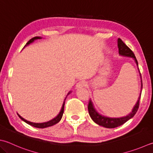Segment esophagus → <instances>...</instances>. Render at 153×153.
Segmentation results:
<instances>
[{"label":"esophagus","instance_id":"1","mask_svg":"<svg viewBox=\"0 0 153 153\" xmlns=\"http://www.w3.org/2000/svg\"><path fill=\"white\" fill-rule=\"evenodd\" d=\"M86 85V83L84 80H80L76 85V88H82Z\"/></svg>","mask_w":153,"mask_h":153}]
</instances>
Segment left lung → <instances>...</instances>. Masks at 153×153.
Wrapping results in <instances>:
<instances>
[{"instance_id": "8db88e82", "label": "left lung", "mask_w": 153, "mask_h": 153, "mask_svg": "<svg viewBox=\"0 0 153 153\" xmlns=\"http://www.w3.org/2000/svg\"><path fill=\"white\" fill-rule=\"evenodd\" d=\"M118 48H119V54H120V55L122 56L131 57V58L134 59L135 62H136V64L138 66L137 60L134 56V54L133 53V52H132L130 48H129L123 42V41L120 39H118ZM140 76L141 77L140 73ZM142 88H143V82H142V78H141V91H140L139 97L138 98L137 102L136 104H135V105L133 107V108H132V112L131 113L123 117L111 118V117H105L103 116V115L99 114V112L97 111L96 109H95L93 102H92V100L90 99L89 100V102L88 105V110L92 120H93L95 123H97V125L102 126L103 127L108 128H116L117 126H119L120 125H123L124 123H125L126 121H128L129 119H131V118L133 117L134 116V114H136V112H137L138 108L139 107V102H140V96H141V92H142Z\"/></svg>"}]
</instances>
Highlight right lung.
Segmentation results:
<instances>
[{
	"mask_svg": "<svg viewBox=\"0 0 153 153\" xmlns=\"http://www.w3.org/2000/svg\"><path fill=\"white\" fill-rule=\"evenodd\" d=\"M42 38L40 36H35L34 37V38L31 39L30 41H28V42L27 43V44L25 45V46L24 47V48L25 47H27V46H28V45H30V43L33 42L35 40H37V39H41ZM71 93V91L69 92V93L67 94V96L68 95L70 94ZM67 97H66L65 99V101L64 102H63L62 104V106L61 108V110H60V112L59 113V114L57 115V116L56 117H54V119H53L52 120H49V121H47V122H45V123H32V122H30L28 121V120H25V119H23V118L22 117L20 116V115L19 114H17L19 115V117L20 119H21V120H22L23 121H25L26 123L28 124V125H30L31 126H34V127H36V128H47V127H48V126H53L54 125H56V123H58L60 120H61L62 119V114H63V112H64V106H65V100L66 99H67Z\"/></svg>",
	"mask_w": 153,
	"mask_h": 153,
	"instance_id": "right-lung-1",
	"label": "right lung"
}]
</instances>
